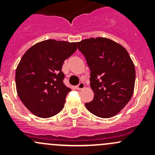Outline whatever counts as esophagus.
Returning <instances> with one entry per match:
<instances>
[{
  "mask_svg": "<svg viewBox=\"0 0 155 155\" xmlns=\"http://www.w3.org/2000/svg\"><path fill=\"white\" fill-rule=\"evenodd\" d=\"M76 87V89H77V90H81V89H82V88H84V87H85V85H84L83 82H80V83H79V85H78Z\"/></svg>",
  "mask_w": 155,
  "mask_h": 155,
  "instance_id": "34e87169",
  "label": "esophagus"
}]
</instances>
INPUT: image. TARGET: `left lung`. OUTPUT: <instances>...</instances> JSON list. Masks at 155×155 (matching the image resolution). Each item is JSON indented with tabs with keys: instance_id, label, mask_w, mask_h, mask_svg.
Masks as SVG:
<instances>
[{
	"instance_id": "obj_1",
	"label": "left lung",
	"mask_w": 155,
	"mask_h": 155,
	"mask_svg": "<svg viewBox=\"0 0 155 155\" xmlns=\"http://www.w3.org/2000/svg\"><path fill=\"white\" fill-rule=\"evenodd\" d=\"M91 70L93 101L85 104L94 115L115 116L127 104L135 85L136 71L127 51L105 37L85 39L77 43Z\"/></svg>"
}]
</instances>
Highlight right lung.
<instances>
[{"label":"right lung","mask_w":155,"mask_h":155,"mask_svg":"<svg viewBox=\"0 0 155 155\" xmlns=\"http://www.w3.org/2000/svg\"><path fill=\"white\" fill-rule=\"evenodd\" d=\"M76 43L47 40L31 46L15 71L17 94L26 108L40 118L60 112L71 89L64 83V61L77 48Z\"/></svg>","instance_id":"1"}]
</instances>
